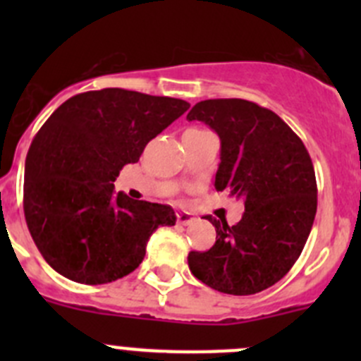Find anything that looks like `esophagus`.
Listing matches in <instances>:
<instances>
[{
  "label": "esophagus",
  "mask_w": 361,
  "mask_h": 361,
  "mask_svg": "<svg viewBox=\"0 0 361 361\" xmlns=\"http://www.w3.org/2000/svg\"><path fill=\"white\" fill-rule=\"evenodd\" d=\"M176 218H178V224L180 225H190L195 221L194 214L187 213V211H180V213H176Z\"/></svg>",
  "instance_id": "obj_1"
}]
</instances>
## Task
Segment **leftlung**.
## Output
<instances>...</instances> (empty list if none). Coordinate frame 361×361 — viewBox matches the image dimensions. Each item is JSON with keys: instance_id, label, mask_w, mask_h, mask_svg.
<instances>
[{"instance_id": "8db88e82", "label": "left lung", "mask_w": 361, "mask_h": 361, "mask_svg": "<svg viewBox=\"0 0 361 361\" xmlns=\"http://www.w3.org/2000/svg\"><path fill=\"white\" fill-rule=\"evenodd\" d=\"M220 136L214 188L245 199L235 225L216 228L207 251H190L192 274L221 293L253 295L276 285L300 257L318 206L314 167L300 137L267 108L246 99H207L188 111Z\"/></svg>"}]
</instances>
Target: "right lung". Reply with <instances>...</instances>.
<instances>
[{
  "mask_svg": "<svg viewBox=\"0 0 361 361\" xmlns=\"http://www.w3.org/2000/svg\"><path fill=\"white\" fill-rule=\"evenodd\" d=\"M190 104L126 89L69 97L36 133L24 174V214L47 264L64 278L104 285L143 262L159 227L176 224L167 204L113 195V181L148 141Z\"/></svg>",
  "mask_w": 361,
  "mask_h": 361,
  "instance_id": "add662e5",
  "label": "right lung"
}]
</instances>
